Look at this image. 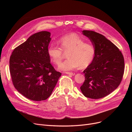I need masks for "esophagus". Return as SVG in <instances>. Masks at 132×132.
Instances as JSON below:
<instances>
[{
  "instance_id": "34e87169",
  "label": "esophagus",
  "mask_w": 132,
  "mask_h": 132,
  "mask_svg": "<svg viewBox=\"0 0 132 132\" xmlns=\"http://www.w3.org/2000/svg\"><path fill=\"white\" fill-rule=\"evenodd\" d=\"M65 74H68V75H74L75 74V73H72V72H65Z\"/></svg>"
}]
</instances>
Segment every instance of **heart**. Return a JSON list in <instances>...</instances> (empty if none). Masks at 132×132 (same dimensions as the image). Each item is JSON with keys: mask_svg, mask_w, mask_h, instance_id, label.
Returning <instances> with one entry per match:
<instances>
[{"mask_svg": "<svg viewBox=\"0 0 132 132\" xmlns=\"http://www.w3.org/2000/svg\"><path fill=\"white\" fill-rule=\"evenodd\" d=\"M60 47L51 44L47 48V54L55 65L60 64L67 53L68 58L58 67L59 70L68 71L80 66L85 68L90 65L95 56L96 49L93 44L86 43L78 34L71 33L61 37L58 40Z\"/></svg>", "mask_w": 132, "mask_h": 132, "instance_id": "b5f03b06", "label": "heart"}]
</instances>
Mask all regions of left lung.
Returning <instances> with one entry per match:
<instances>
[{
  "label": "left lung",
  "instance_id": "1",
  "mask_svg": "<svg viewBox=\"0 0 132 132\" xmlns=\"http://www.w3.org/2000/svg\"><path fill=\"white\" fill-rule=\"evenodd\" d=\"M82 34L91 40L96 54L92 63L84 71L85 80L81 86L86 97L98 99L113 92L121 82L125 69L123 55L104 36L92 30Z\"/></svg>",
  "mask_w": 132,
  "mask_h": 132
}]
</instances>
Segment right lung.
I'll return each mask as SVG.
<instances>
[{"instance_id":"obj_1","label":"right lung","mask_w":132,"mask_h":132,"mask_svg":"<svg viewBox=\"0 0 132 132\" xmlns=\"http://www.w3.org/2000/svg\"><path fill=\"white\" fill-rule=\"evenodd\" d=\"M50 32L33 34L12 53L10 71L15 88L32 101L46 100L61 75L50 63L47 54Z\"/></svg>"}]
</instances>
